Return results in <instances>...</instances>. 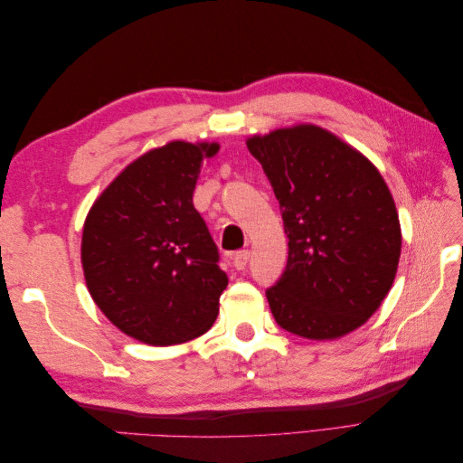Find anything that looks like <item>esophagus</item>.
Returning <instances> with one entry per match:
<instances>
[{"label": "esophagus", "instance_id": "34e87169", "mask_svg": "<svg viewBox=\"0 0 463 463\" xmlns=\"http://www.w3.org/2000/svg\"><path fill=\"white\" fill-rule=\"evenodd\" d=\"M249 259H250V250H237V253L232 257L233 266L237 270H243L247 262H249Z\"/></svg>", "mask_w": 463, "mask_h": 463}]
</instances>
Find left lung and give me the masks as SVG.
<instances>
[{
  "instance_id": "obj_1",
  "label": "left lung",
  "mask_w": 463,
  "mask_h": 463,
  "mask_svg": "<svg viewBox=\"0 0 463 463\" xmlns=\"http://www.w3.org/2000/svg\"><path fill=\"white\" fill-rule=\"evenodd\" d=\"M274 189L288 233V266L266 291L284 330L335 340L378 311L394 284L402 228L376 165L315 123L247 137Z\"/></svg>"
}]
</instances>
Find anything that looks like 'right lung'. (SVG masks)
<instances>
[{
    "label": "right lung",
    "instance_id": "obj_1",
    "mask_svg": "<svg viewBox=\"0 0 463 463\" xmlns=\"http://www.w3.org/2000/svg\"><path fill=\"white\" fill-rule=\"evenodd\" d=\"M218 143L170 141L129 162L82 226L80 264L92 301L129 338L175 345L204 334L228 276L193 191Z\"/></svg>",
    "mask_w": 463,
    "mask_h": 463
}]
</instances>
